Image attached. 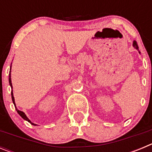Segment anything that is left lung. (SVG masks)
I'll list each match as a JSON object with an SVG mask.
<instances>
[{
  "label": "left lung",
  "mask_w": 152,
  "mask_h": 152,
  "mask_svg": "<svg viewBox=\"0 0 152 152\" xmlns=\"http://www.w3.org/2000/svg\"><path fill=\"white\" fill-rule=\"evenodd\" d=\"M132 45H133L134 48H135V49H136L137 50L139 51V53H140V52H139V46H138V44H137L136 41H134L133 42V44H132Z\"/></svg>",
  "instance_id": "8db88e82"
}]
</instances>
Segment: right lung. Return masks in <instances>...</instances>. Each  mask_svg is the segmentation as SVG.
<instances>
[{
    "label": "right lung",
    "instance_id": "1",
    "mask_svg": "<svg viewBox=\"0 0 152 152\" xmlns=\"http://www.w3.org/2000/svg\"><path fill=\"white\" fill-rule=\"evenodd\" d=\"M10 70H11V65H10ZM10 77H11V76H10V73H9V83H10V87H11V88H12L11 78H10ZM11 97H12V101H13V104H14V106H15L16 110L17 111V113H18V114H19V115H20V116L21 117L23 118V119H25V120H26V121H28V122H29V123H31V124H32V125H34V126H36V124H34V123H32V122H31L30 120H29V119H28V117H27V116H26V114L24 113L23 112H22V111H20V110H17V107H16V105H15V100H14V97H13V90H12V91H11Z\"/></svg>",
    "mask_w": 152,
    "mask_h": 152
}]
</instances>
